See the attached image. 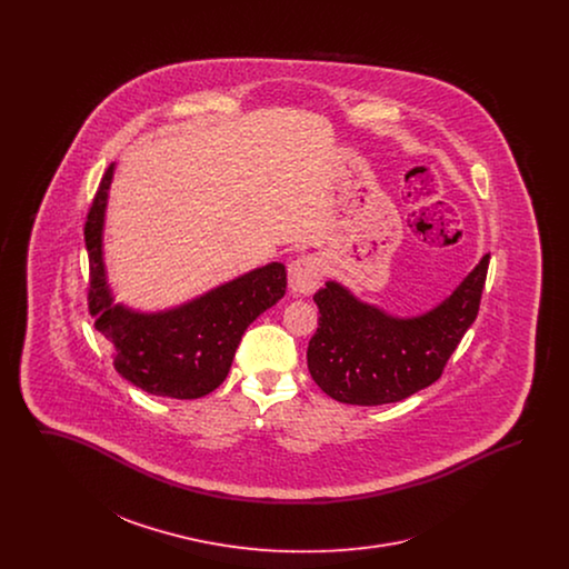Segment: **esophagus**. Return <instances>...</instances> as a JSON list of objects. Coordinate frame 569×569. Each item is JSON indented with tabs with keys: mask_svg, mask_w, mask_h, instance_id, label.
Listing matches in <instances>:
<instances>
[{
	"mask_svg": "<svg viewBox=\"0 0 569 569\" xmlns=\"http://www.w3.org/2000/svg\"><path fill=\"white\" fill-rule=\"evenodd\" d=\"M322 260L318 256H300L288 267L290 288L297 295H311L322 281Z\"/></svg>",
	"mask_w": 569,
	"mask_h": 569,
	"instance_id": "obj_1",
	"label": "esophagus"
}]
</instances>
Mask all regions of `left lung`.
<instances>
[{"mask_svg": "<svg viewBox=\"0 0 569 569\" xmlns=\"http://www.w3.org/2000/svg\"><path fill=\"white\" fill-rule=\"evenodd\" d=\"M488 260L427 316L399 320L358 302L339 283H326L313 300L318 330L307 348L309 373L339 403H397L441 378L446 362L480 311Z\"/></svg>", "mask_w": 569, "mask_h": 569, "instance_id": "obj_1", "label": "left lung"}]
</instances>
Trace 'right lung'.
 <instances>
[{"label":"right lung","mask_w":569,"mask_h":569,"mask_svg":"<svg viewBox=\"0 0 569 569\" xmlns=\"http://www.w3.org/2000/svg\"><path fill=\"white\" fill-rule=\"evenodd\" d=\"M112 163L84 221L89 253L87 307L112 346V367L140 390L200 399L226 379L244 328L286 295V267L272 262L174 311L140 316L112 305L102 264V219Z\"/></svg>","instance_id":"right-lung-1"}]
</instances>
